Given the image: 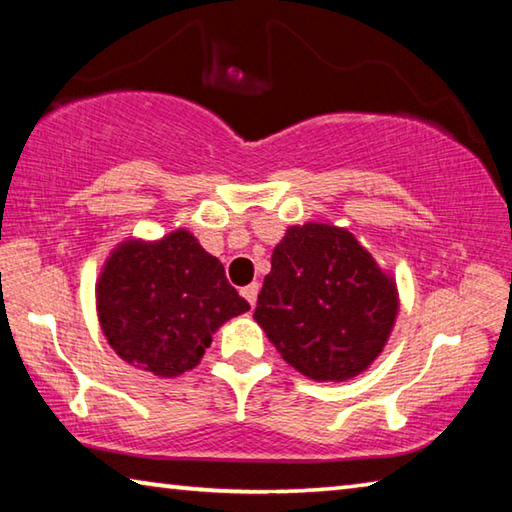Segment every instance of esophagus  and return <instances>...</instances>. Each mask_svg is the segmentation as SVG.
Masks as SVG:
<instances>
[{
  "label": "esophagus",
  "mask_w": 512,
  "mask_h": 512,
  "mask_svg": "<svg viewBox=\"0 0 512 512\" xmlns=\"http://www.w3.org/2000/svg\"><path fill=\"white\" fill-rule=\"evenodd\" d=\"M257 293H259V284H257V282L248 284V287L241 289V296H244V298L248 300V305H250V307H255V302H257Z\"/></svg>",
  "instance_id": "1"
}]
</instances>
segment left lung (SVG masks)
Returning a JSON list of instances; mask_svg holds the SVG:
<instances>
[{
    "label": "left lung",
    "mask_w": 512,
    "mask_h": 512,
    "mask_svg": "<svg viewBox=\"0 0 512 512\" xmlns=\"http://www.w3.org/2000/svg\"><path fill=\"white\" fill-rule=\"evenodd\" d=\"M400 296L345 228L291 225L273 248L255 320L289 366L314 381H348L375 361L393 332Z\"/></svg>",
    "instance_id": "obj_1"
}]
</instances>
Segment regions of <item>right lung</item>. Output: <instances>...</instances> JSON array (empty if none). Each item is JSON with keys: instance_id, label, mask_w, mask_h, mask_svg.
I'll list each match as a JSON object with an SVG mask.
<instances>
[{"instance_id": "1", "label": "right lung", "mask_w": 512, "mask_h": 512, "mask_svg": "<svg viewBox=\"0 0 512 512\" xmlns=\"http://www.w3.org/2000/svg\"><path fill=\"white\" fill-rule=\"evenodd\" d=\"M250 305L189 230L126 239L97 280L101 332L133 368L171 379L196 368L212 334Z\"/></svg>"}]
</instances>
